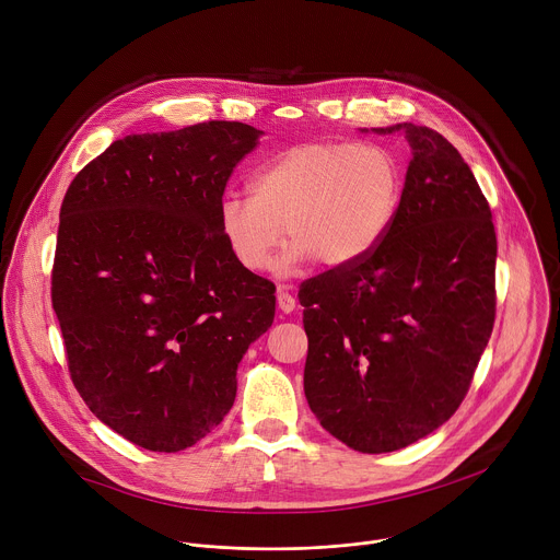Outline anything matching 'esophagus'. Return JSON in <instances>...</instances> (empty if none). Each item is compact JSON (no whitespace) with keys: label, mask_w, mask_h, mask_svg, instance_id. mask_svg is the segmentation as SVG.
Wrapping results in <instances>:
<instances>
[{"label":"esophagus","mask_w":560,"mask_h":560,"mask_svg":"<svg viewBox=\"0 0 560 560\" xmlns=\"http://www.w3.org/2000/svg\"><path fill=\"white\" fill-rule=\"evenodd\" d=\"M277 305L281 312H292L294 305H296V299L294 294L290 292V285H279L277 288Z\"/></svg>","instance_id":"esophagus-1"}]
</instances>
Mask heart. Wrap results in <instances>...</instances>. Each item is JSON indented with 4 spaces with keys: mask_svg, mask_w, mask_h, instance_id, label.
<instances>
[{
    "mask_svg": "<svg viewBox=\"0 0 560 560\" xmlns=\"http://www.w3.org/2000/svg\"><path fill=\"white\" fill-rule=\"evenodd\" d=\"M404 190L401 159L383 143H296L255 171L250 197H223L219 230L232 259L248 272L270 266L283 234L292 236L283 270L314 257L346 268L378 248Z\"/></svg>",
    "mask_w": 560,
    "mask_h": 560,
    "instance_id": "heart-1",
    "label": "heart"
}]
</instances>
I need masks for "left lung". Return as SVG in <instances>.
<instances>
[{
    "instance_id": "1",
    "label": "left lung",
    "mask_w": 560,
    "mask_h": 560,
    "mask_svg": "<svg viewBox=\"0 0 560 560\" xmlns=\"http://www.w3.org/2000/svg\"><path fill=\"white\" fill-rule=\"evenodd\" d=\"M404 130V201L363 261L299 288L307 406L363 454L408 447L463 404L497 314L492 210L458 150L436 130Z\"/></svg>"
}]
</instances>
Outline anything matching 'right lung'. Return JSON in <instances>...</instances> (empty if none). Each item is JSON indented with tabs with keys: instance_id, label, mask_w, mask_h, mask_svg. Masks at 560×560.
I'll use <instances>...</instances> for the list:
<instances>
[{
	"instance_id": "add662e5",
	"label": "right lung",
	"mask_w": 560,
	"mask_h": 560,
	"mask_svg": "<svg viewBox=\"0 0 560 560\" xmlns=\"http://www.w3.org/2000/svg\"><path fill=\"white\" fill-rule=\"evenodd\" d=\"M261 130L203 121L113 141L59 210L52 310L91 412L179 452L230 412L236 365L275 318V283L225 248L219 203Z\"/></svg>"
}]
</instances>
